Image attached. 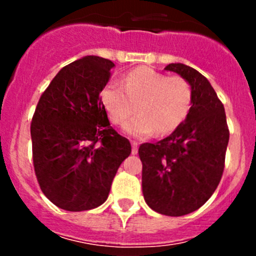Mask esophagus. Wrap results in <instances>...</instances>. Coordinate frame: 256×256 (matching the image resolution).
Instances as JSON below:
<instances>
[{"label":"esophagus","instance_id":"esophagus-1","mask_svg":"<svg viewBox=\"0 0 256 256\" xmlns=\"http://www.w3.org/2000/svg\"><path fill=\"white\" fill-rule=\"evenodd\" d=\"M132 154H136L138 152V144L136 141H132Z\"/></svg>","mask_w":256,"mask_h":256}]
</instances>
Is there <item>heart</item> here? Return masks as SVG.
I'll return each instance as SVG.
<instances>
[{"instance_id":"obj_1","label":"heart","mask_w":256,"mask_h":256,"mask_svg":"<svg viewBox=\"0 0 256 256\" xmlns=\"http://www.w3.org/2000/svg\"><path fill=\"white\" fill-rule=\"evenodd\" d=\"M102 100L114 124H125L124 130L136 138L174 131L187 118L193 90L182 76H167L148 66H138L124 76L121 85L110 82L102 89Z\"/></svg>"}]
</instances>
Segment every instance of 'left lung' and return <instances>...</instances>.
Returning a JSON list of instances; mask_svg holds the SVG:
<instances>
[{
	"label": "left lung",
	"mask_w": 256,
	"mask_h": 256,
	"mask_svg": "<svg viewBox=\"0 0 256 256\" xmlns=\"http://www.w3.org/2000/svg\"><path fill=\"white\" fill-rule=\"evenodd\" d=\"M166 70L180 74L193 90L184 122L164 140L142 144V193L157 213L180 216L197 210L210 198L223 176L229 128L224 106L200 72L180 63Z\"/></svg>",
	"instance_id": "8db88e82"
}]
</instances>
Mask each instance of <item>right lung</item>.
<instances>
[{
  "mask_svg": "<svg viewBox=\"0 0 256 256\" xmlns=\"http://www.w3.org/2000/svg\"><path fill=\"white\" fill-rule=\"evenodd\" d=\"M112 60L88 56L59 70L40 98L30 124L36 177L46 197L69 212L108 200L131 144L110 126L100 92Z\"/></svg>",
  "mask_w": 256,
  "mask_h": 256,
  "instance_id": "1",
  "label": "right lung"
}]
</instances>
